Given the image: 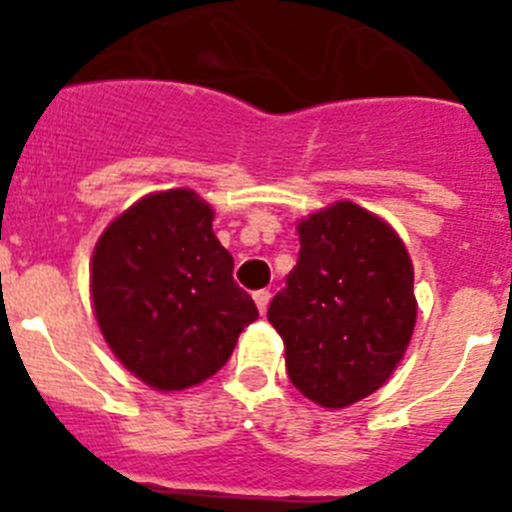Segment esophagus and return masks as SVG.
<instances>
[{
	"label": "esophagus",
	"mask_w": 512,
	"mask_h": 512,
	"mask_svg": "<svg viewBox=\"0 0 512 512\" xmlns=\"http://www.w3.org/2000/svg\"><path fill=\"white\" fill-rule=\"evenodd\" d=\"M269 300H271L269 289H259V292H253V302H256V307H259L261 315H264L266 307H269Z\"/></svg>",
	"instance_id": "esophagus-1"
}]
</instances>
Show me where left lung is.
<instances>
[{
	"label": "left lung",
	"instance_id": "obj_1",
	"mask_svg": "<svg viewBox=\"0 0 512 512\" xmlns=\"http://www.w3.org/2000/svg\"><path fill=\"white\" fill-rule=\"evenodd\" d=\"M297 233V266L266 318L297 390L346 408L390 379L413 338V264L400 235L354 202L305 217Z\"/></svg>",
	"mask_w": 512,
	"mask_h": 512
}]
</instances>
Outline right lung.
Wrapping results in <instances>:
<instances>
[{
	"label": "right lung",
	"instance_id": "1",
	"mask_svg": "<svg viewBox=\"0 0 512 512\" xmlns=\"http://www.w3.org/2000/svg\"><path fill=\"white\" fill-rule=\"evenodd\" d=\"M192 189L148 194L115 217L92 256L99 330L122 366L161 392L205 382L259 318L233 256Z\"/></svg>",
	"mask_w": 512,
	"mask_h": 512
}]
</instances>
